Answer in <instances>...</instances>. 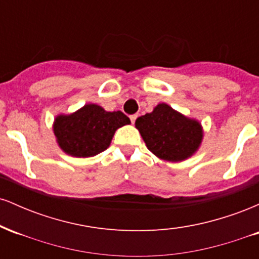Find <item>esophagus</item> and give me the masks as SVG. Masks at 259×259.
<instances>
[{
    "instance_id": "1",
    "label": "esophagus",
    "mask_w": 259,
    "mask_h": 259,
    "mask_svg": "<svg viewBox=\"0 0 259 259\" xmlns=\"http://www.w3.org/2000/svg\"><path fill=\"white\" fill-rule=\"evenodd\" d=\"M136 118H138V114H133V115H130V120H132V123H133V124L135 123Z\"/></svg>"
}]
</instances>
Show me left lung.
<instances>
[{
  "mask_svg": "<svg viewBox=\"0 0 259 259\" xmlns=\"http://www.w3.org/2000/svg\"><path fill=\"white\" fill-rule=\"evenodd\" d=\"M146 147L154 156L168 162H183L197 152L203 140V127L195 118L158 103L151 113L135 121Z\"/></svg>",
  "mask_w": 259,
  "mask_h": 259,
  "instance_id": "8db88e82",
  "label": "left lung"
}]
</instances>
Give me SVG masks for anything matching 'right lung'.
<instances>
[{
	"instance_id": "add662e5",
	"label": "right lung",
	"mask_w": 259,
	"mask_h": 259,
	"mask_svg": "<svg viewBox=\"0 0 259 259\" xmlns=\"http://www.w3.org/2000/svg\"><path fill=\"white\" fill-rule=\"evenodd\" d=\"M130 119L123 112H107L96 103H86L78 111L59 113L53 120L56 142L68 156L94 157L107 150L114 133Z\"/></svg>"
}]
</instances>
